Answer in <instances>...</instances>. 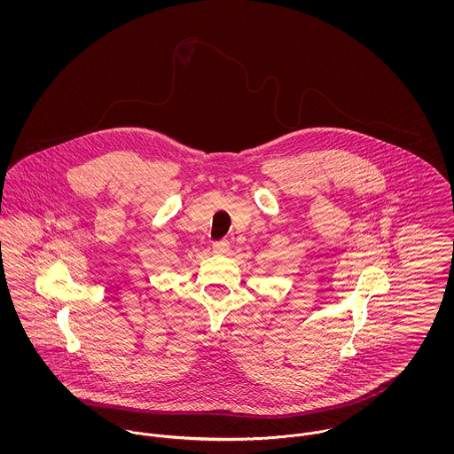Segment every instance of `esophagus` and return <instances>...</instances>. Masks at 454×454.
I'll use <instances>...</instances> for the list:
<instances>
[{
  "label": "esophagus",
  "instance_id": "obj_1",
  "mask_svg": "<svg viewBox=\"0 0 454 454\" xmlns=\"http://www.w3.org/2000/svg\"><path fill=\"white\" fill-rule=\"evenodd\" d=\"M230 250V241L228 239H219L213 243V252L215 254H228Z\"/></svg>",
  "mask_w": 454,
  "mask_h": 454
}]
</instances>
